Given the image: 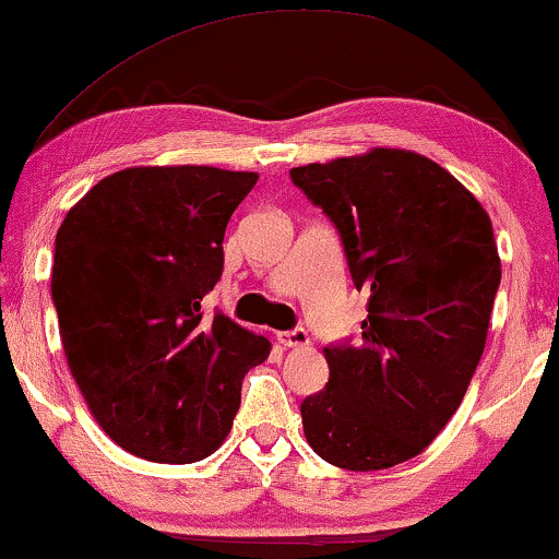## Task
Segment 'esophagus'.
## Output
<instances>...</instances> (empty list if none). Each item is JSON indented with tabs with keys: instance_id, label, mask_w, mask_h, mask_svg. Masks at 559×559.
Returning <instances> with one entry per match:
<instances>
[{
	"instance_id": "esophagus-1",
	"label": "esophagus",
	"mask_w": 559,
	"mask_h": 559,
	"mask_svg": "<svg viewBox=\"0 0 559 559\" xmlns=\"http://www.w3.org/2000/svg\"><path fill=\"white\" fill-rule=\"evenodd\" d=\"M280 343L287 348H308L310 346V335L305 328H295V331H285L280 333Z\"/></svg>"
}]
</instances>
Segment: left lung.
<instances>
[{"mask_svg":"<svg viewBox=\"0 0 559 559\" xmlns=\"http://www.w3.org/2000/svg\"><path fill=\"white\" fill-rule=\"evenodd\" d=\"M289 178L333 221L356 289H369L361 346L323 350L331 379L302 402L305 438L338 468H392L438 438L484 354L501 282L491 218L409 150L373 147Z\"/></svg>","mask_w":559,"mask_h":559,"instance_id":"8db88e82","label":"left lung"}]
</instances>
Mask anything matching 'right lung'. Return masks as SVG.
<instances>
[{"label": "right lung", "mask_w": 559, "mask_h": 559, "mask_svg": "<svg viewBox=\"0 0 559 559\" xmlns=\"http://www.w3.org/2000/svg\"><path fill=\"white\" fill-rule=\"evenodd\" d=\"M257 173L127 167L98 180L56 236L52 302L75 384L102 430L155 463L221 448L241 381L272 343L201 300L224 272L228 218Z\"/></svg>", "instance_id": "add662e5"}]
</instances>
